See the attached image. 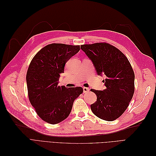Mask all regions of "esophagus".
Wrapping results in <instances>:
<instances>
[{"instance_id":"34e87169","label":"esophagus","mask_w":156,"mask_h":156,"mask_svg":"<svg viewBox=\"0 0 156 156\" xmlns=\"http://www.w3.org/2000/svg\"><path fill=\"white\" fill-rule=\"evenodd\" d=\"M89 91V88H87V87H83V92L84 93H87Z\"/></svg>"}]
</instances>
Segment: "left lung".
Returning a JSON list of instances; mask_svg holds the SVG:
<instances>
[{
	"mask_svg": "<svg viewBox=\"0 0 156 156\" xmlns=\"http://www.w3.org/2000/svg\"><path fill=\"white\" fill-rule=\"evenodd\" d=\"M81 49L90 60L98 75L104 74L106 89L90 90L97 101L90 105L100 119L113 121L119 118L129 105L135 90V74L126 56L115 47L106 43L85 44Z\"/></svg>",
	"mask_w": 156,
	"mask_h": 156,
	"instance_id": "8db88e82",
	"label": "left lung"
}]
</instances>
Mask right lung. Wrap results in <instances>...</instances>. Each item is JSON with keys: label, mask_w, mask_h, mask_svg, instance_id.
<instances>
[{"label": "right lung", "mask_w": 156, "mask_h": 156, "mask_svg": "<svg viewBox=\"0 0 156 156\" xmlns=\"http://www.w3.org/2000/svg\"><path fill=\"white\" fill-rule=\"evenodd\" d=\"M79 50L80 45L49 44L37 53L28 68L29 100L37 115L48 123L56 124L66 119L75 100L83 92L82 87L58 86L66 63Z\"/></svg>", "instance_id": "right-lung-1"}]
</instances>
